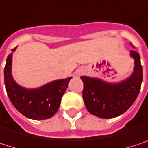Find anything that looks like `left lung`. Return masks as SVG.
Returning <instances> with one entry per match:
<instances>
[{
  "instance_id": "obj_1",
  "label": "left lung",
  "mask_w": 148,
  "mask_h": 148,
  "mask_svg": "<svg viewBox=\"0 0 148 148\" xmlns=\"http://www.w3.org/2000/svg\"><path fill=\"white\" fill-rule=\"evenodd\" d=\"M134 59L133 74L120 83H107L96 78L81 76L82 97L87 110L100 118H113L123 114L135 101L142 82V67L139 53L130 51Z\"/></svg>"
}]
</instances>
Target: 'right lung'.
Instances as JSON below:
<instances>
[{
	"label": "right lung",
	"instance_id": "obj_1",
	"mask_svg": "<svg viewBox=\"0 0 148 148\" xmlns=\"http://www.w3.org/2000/svg\"><path fill=\"white\" fill-rule=\"evenodd\" d=\"M15 49H12L14 51ZM12 54L7 58L4 80L8 96L15 108L25 116L33 120L52 117L58 110L62 95L72 77L54 80L37 89H26L18 86L12 77Z\"/></svg>",
	"mask_w": 148,
	"mask_h": 148
}]
</instances>
